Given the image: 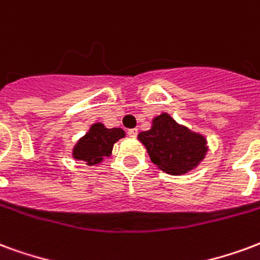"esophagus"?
<instances>
[{"instance_id": "esophagus-1", "label": "esophagus", "mask_w": 260, "mask_h": 260, "mask_svg": "<svg viewBox=\"0 0 260 260\" xmlns=\"http://www.w3.org/2000/svg\"><path fill=\"white\" fill-rule=\"evenodd\" d=\"M127 134L130 137H137L138 134V128H128Z\"/></svg>"}]
</instances>
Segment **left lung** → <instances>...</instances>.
I'll return each mask as SVG.
<instances>
[{
    "mask_svg": "<svg viewBox=\"0 0 260 260\" xmlns=\"http://www.w3.org/2000/svg\"><path fill=\"white\" fill-rule=\"evenodd\" d=\"M138 140L153 164L173 176L194 169L206 153L205 138L179 126L168 113L155 117L152 128L140 133Z\"/></svg>",
    "mask_w": 260,
    "mask_h": 260,
    "instance_id": "8db88e82",
    "label": "left lung"
}]
</instances>
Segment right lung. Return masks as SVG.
Returning <instances> with one entry per match:
<instances>
[{
	"mask_svg": "<svg viewBox=\"0 0 260 260\" xmlns=\"http://www.w3.org/2000/svg\"><path fill=\"white\" fill-rule=\"evenodd\" d=\"M122 137H124L122 128H107L101 123H96L77 143L73 149V156L79 160H84L90 166L100 164L104 156L111 155L113 144Z\"/></svg>",
	"mask_w": 260,
	"mask_h": 260,
	"instance_id": "right-lung-1",
	"label": "right lung"
}]
</instances>
